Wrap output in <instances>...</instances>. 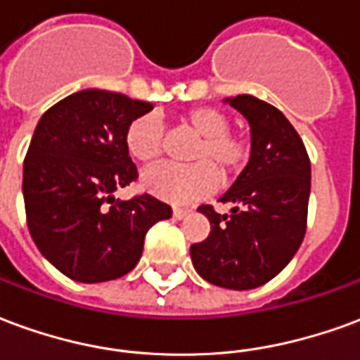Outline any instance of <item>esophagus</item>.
Here are the masks:
<instances>
[{
  "label": "esophagus",
  "instance_id": "34e87169",
  "mask_svg": "<svg viewBox=\"0 0 360 360\" xmlns=\"http://www.w3.org/2000/svg\"><path fill=\"white\" fill-rule=\"evenodd\" d=\"M187 214H188V210H185V208H173V218L175 219L185 218Z\"/></svg>",
  "mask_w": 360,
  "mask_h": 360
}]
</instances>
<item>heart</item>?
I'll return each instance as SVG.
<instances>
[{
  "instance_id": "heart-1",
  "label": "heart",
  "mask_w": 360,
  "mask_h": 360,
  "mask_svg": "<svg viewBox=\"0 0 360 360\" xmlns=\"http://www.w3.org/2000/svg\"><path fill=\"white\" fill-rule=\"evenodd\" d=\"M179 125L198 136L188 152L191 165H160L142 177L152 195L169 202H188L210 193L218 181L227 183L247 169L252 158L249 134L231 131L229 113L216 105H196L179 115ZM129 156L144 165L164 156L165 133L158 115L144 113L133 119L125 131Z\"/></svg>"
}]
</instances>
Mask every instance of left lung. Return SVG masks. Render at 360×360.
<instances>
[{
	"label": "left lung",
	"instance_id": "1",
	"mask_svg": "<svg viewBox=\"0 0 360 360\" xmlns=\"http://www.w3.org/2000/svg\"><path fill=\"white\" fill-rule=\"evenodd\" d=\"M250 125L252 158L219 200L233 204L218 214L210 204L198 210L210 219V235L191 245L195 270L226 289H255L283 270L307 231L310 160L301 136L285 115L255 96L227 98Z\"/></svg>",
	"mask_w": 360,
	"mask_h": 360
}]
</instances>
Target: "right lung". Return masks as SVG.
<instances>
[{
	"instance_id": "add662e5",
	"label": "right lung",
	"mask_w": 360,
	"mask_h": 360,
	"mask_svg": "<svg viewBox=\"0 0 360 360\" xmlns=\"http://www.w3.org/2000/svg\"><path fill=\"white\" fill-rule=\"evenodd\" d=\"M152 103L89 89L44 113L22 165L28 231L67 278L100 283L125 276L141 260L144 237L172 206L148 193L115 200L136 181L125 131Z\"/></svg>"
}]
</instances>
